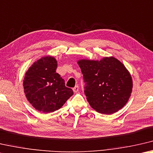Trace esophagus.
I'll return each mask as SVG.
<instances>
[{"label":"esophagus","mask_w":153,"mask_h":153,"mask_svg":"<svg viewBox=\"0 0 153 153\" xmlns=\"http://www.w3.org/2000/svg\"><path fill=\"white\" fill-rule=\"evenodd\" d=\"M72 89H73V91L76 93V92H77V91H79V86L78 85H76Z\"/></svg>","instance_id":"obj_1"}]
</instances>
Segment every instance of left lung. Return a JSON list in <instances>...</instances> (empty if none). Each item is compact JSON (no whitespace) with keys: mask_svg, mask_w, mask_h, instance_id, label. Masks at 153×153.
<instances>
[{"mask_svg":"<svg viewBox=\"0 0 153 153\" xmlns=\"http://www.w3.org/2000/svg\"><path fill=\"white\" fill-rule=\"evenodd\" d=\"M83 74L85 94L91 108L102 114L119 111L128 102L133 88L131 74L114 57L77 62Z\"/></svg>","mask_w":153,"mask_h":153,"instance_id":"obj_1","label":"left lung"}]
</instances>
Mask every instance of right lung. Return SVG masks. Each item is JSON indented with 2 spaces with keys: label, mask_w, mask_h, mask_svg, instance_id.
I'll return each instance as SVG.
<instances>
[{
  "label": "right lung",
  "mask_w": 153,
  "mask_h": 153,
  "mask_svg": "<svg viewBox=\"0 0 153 153\" xmlns=\"http://www.w3.org/2000/svg\"><path fill=\"white\" fill-rule=\"evenodd\" d=\"M57 62L47 56L34 62L25 74L24 94L35 109L49 113L59 109L73 95V91L65 86L64 80L56 72Z\"/></svg>",
  "instance_id": "add662e5"
}]
</instances>
